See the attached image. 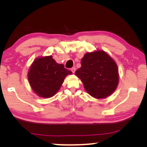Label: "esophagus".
<instances>
[{
    "mask_svg": "<svg viewBox=\"0 0 147 147\" xmlns=\"http://www.w3.org/2000/svg\"><path fill=\"white\" fill-rule=\"evenodd\" d=\"M76 70V68H75V67H72V68H71V71L72 72H73V73H74H74H75Z\"/></svg>",
    "mask_w": 147,
    "mask_h": 147,
    "instance_id": "obj_1",
    "label": "esophagus"
}]
</instances>
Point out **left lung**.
Here are the masks:
<instances>
[{
  "mask_svg": "<svg viewBox=\"0 0 147 147\" xmlns=\"http://www.w3.org/2000/svg\"><path fill=\"white\" fill-rule=\"evenodd\" d=\"M81 64L82 67L75 74L90 96L101 99L115 91L119 82L118 68L115 61L106 52L96 50L86 53Z\"/></svg>",
  "mask_w": 147,
  "mask_h": 147,
  "instance_id": "1",
  "label": "left lung"
}]
</instances>
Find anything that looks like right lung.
<instances>
[{
  "mask_svg": "<svg viewBox=\"0 0 147 147\" xmlns=\"http://www.w3.org/2000/svg\"><path fill=\"white\" fill-rule=\"evenodd\" d=\"M72 72L59 64L52 55L36 58L30 66L27 77L31 89L39 97L51 98L57 94L64 80Z\"/></svg>",
  "mask_w": 147,
  "mask_h": 147,
  "instance_id": "obj_1",
  "label": "right lung"
}]
</instances>
